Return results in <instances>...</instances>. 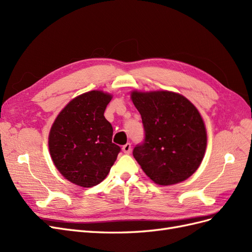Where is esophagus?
<instances>
[{
	"label": "esophagus",
	"instance_id": "34e87169",
	"mask_svg": "<svg viewBox=\"0 0 252 252\" xmlns=\"http://www.w3.org/2000/svg\"><path fill=\"white\" fill-rule=\"evenodd\" d=\"M122 150H123L124 154L129 155L131 152V144L130 143H127L126 145H124L123 148H122Z\"/></svg>",
	"mask_w": 252,
	"mask_h": 252
}]
</instances>
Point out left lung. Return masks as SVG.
I'll use <instances>...</instances> for the list:
<instances>
[{"mask_svg":"<svg viewBox=\"0 0 252 252\" xmlns=\"http://www.w3.org/2000/svg\"><path fill=\"white\" fill-rule=\"evenodd\" d=\"M141 114L145 141L133 157L158 185L187 180L199 168L207 147V131L200 111L187 97L168 90H132Z\"/></svg>","mask_w":252,"mask_h":252,"instance_id":"8db88e82","label":"left lung"}]
</instances>
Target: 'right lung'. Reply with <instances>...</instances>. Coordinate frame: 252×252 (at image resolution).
I'll use <instances>...</instances> for the list:
<instances>
[{
  "label": "right lung",
  "mask_w": 252,
  "mask_h": 252,
  "mask_svg": "<svg viewBox=\"0 0 252 252\" xmlns=\"http://www.w3.org/2000/svg\"><path fill=\"white\" fill-rule=\"evenodd\" d=\"M112 94L91 90L73 97L60 111L48 135L49 154L60 173L89 188L107 177L121 148L112 143V126L104 111Z\"/></svg>",
  "instance_id": "add662e5"
}]
</instances>
